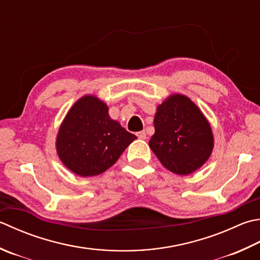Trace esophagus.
Segmentation results:
<instances>
[{"instance_id": "1", "label": "esophagus", "mask_w": 260, "mask_h": 260, "mask_svg": "<svg viewBox=\"0 0 260 260\" xmlns=\"http://www.w3.org/2000/svg\"><path fill=\"white\" fill-rule=\"evenodd\" d=\"M136 135H137V137H139L140 140H146V133H145L144 131L139 132V133H137Z\"/></svg>"}]
</instances>
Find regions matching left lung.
Segmentation results:
<instances>
[{
    "label": "left lung",
    "instance_id": "1",
    "mask_svg": "<svg viewBox=\"0 0 260 260\" xmlns=\"http://www.w3.org/2000/svg\"><path fill=\"white\" fill-rule=\"evenodd\" d=\"M155 133L149 145L168 170L189 175L210 157L214 139L211 125L186 95L172 94L156 108Z\"/></svg>",
    "mask_w": 260,
    "mask_h": 260
}]
</instances>
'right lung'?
<instances>
[{
    "mask_svg": "<svg viewBox=\"0 0 260 260\" xmlns=\"http://www.w3.org/2000/svg\"><path fill=\"white\" fill-rule=\"evenodd\" d=\"M136 136L110 118L108 107L84 95L69 110L59 127L56 150L65 167L81 177L105 172Z\"/></svg>",
    "mask_w": 260,
    "mask_h": 260,
    "instance_id": "obj_1",
    "label": "right lung"
}]
</instances>
